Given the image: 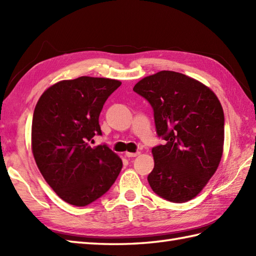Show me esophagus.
I'll use <instances>...</instances> for the list:
<instances>
[{"label": "esophagus", "mask_w": 256, "mask_h": 256, "mask_svg": "<svg viewBox=\"0 0 256 256\" xmlns=\"http://www.w3.org/2000/svg\"><path fill=\"white\" fill-rule=\"evenodd\" d=\"M138 155H140V152H136V153H125V156L126 157H136Z\"/></svg>", "instance_id": "34e87169"}]
</instances>
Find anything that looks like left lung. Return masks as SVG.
<instances>
[{"label":"left lung","instance_id":"1","mask_svg":"<svg viewBox=\"0 0 256 256\" xmlns=\"http://www.w3.org/2000/svg\"><path fill=\"white\" fill-rule=\"evenodd\" d=\"M133 90L153 108L157 136L165 140L152 148L155 165L150 186L168 201L186 202L202 190L221 160V103L208 86L168 70L145 77Z\"/></svg>","mask_w":256,"mask_h":256}]
</instances>
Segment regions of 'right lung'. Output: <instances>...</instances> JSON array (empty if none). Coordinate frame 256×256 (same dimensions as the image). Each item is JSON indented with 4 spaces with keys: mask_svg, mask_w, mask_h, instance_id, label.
<instances>
[{
    "mask_svg": "<svg viewBox=\"0 0 256 256\" xmlns=\"http://www.w3.org/2000/svg\"><path fill=\"white\" fill-rule=\"evenodd\" d=\"M121 82L79 77L48 88L38 100L32 123V150L47 184L66 202L84 206L116 182L122 160L106 144L91 148L102 135L99 116Z\"/></svg>",
    "mask_w": 256,
    "mask_h": 256,
    "instance_id": "1",
    "label": "right lung"
}]
</instances>
